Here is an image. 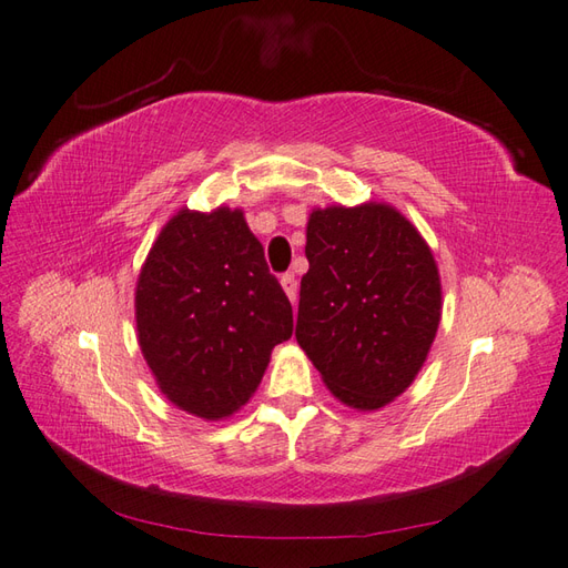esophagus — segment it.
Listing matches in <instances>:
<instances>
[{"mask_svg": "<svg viewBox=\"0 0 568 568\" xmlns=\"http://www.w3.org/2000/svg\"><path fill=\"white\" fill-rule=\"evenodd\" d=\"M281 285H283V290H285V295L290 297V302H297V281H295V275L293 273H283L281 275Z\"/></svg>", "mask_w": 568, "mask_h": 568, "instance_id": "esophagus-1", "label": "esophagus"}]
</instances>
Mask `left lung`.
<instances>
[{
	"label": "left lung",
	"mask_w": 568,
	"mask_h": 568,
	"mask_svg": "<svg viewBox=\"0 0 568 568\" xmlns=\"http://www.w3.org/2000/svg\"><path fill=\"white\" fill-rule=\"evenodd\" d=\"M300 283L297 344L353 408L412 385L440 322V278L424 236L382 203L314 210Z\"/></svg>",
	"instance_id": "1"
}]
</instances>
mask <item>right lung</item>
Here are the masks:
<instances>
[{"label": "right lung", "mask_w": 568, "mask_h": 568, "mask_svg": "<svg viewBox=\"0 0 568 568\" xmlns=\"http://www.w3.org/2000/svg\"><path fill=\"white\" fill-rule=\"evenodd\" d=\"M144 361L169 402L222 418L248 402L273 346L293 336V307L242 210H181L144 261L138 293Z\"/></svg>", "instance_id": "obj_1"}]
</instances>
